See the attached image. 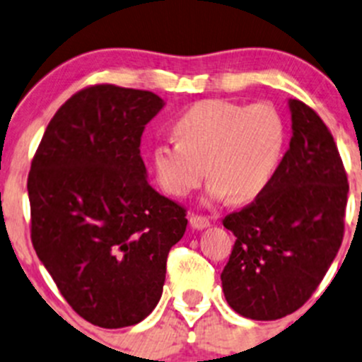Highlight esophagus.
<instances>
[{
  "label": "esophagus",
  "instance_id": "obj_1",
  "mask_svg": "<svg viewBox=\"0 0 362 362\" xmlns=\"http://www.w3.org/2000/svg\"><path fill=\"white\" fill-rule=\"evenodd\" d=\"M189 224H191V228H194V229H204L210 226V218L203 217V215H191V218H189Z\"/></svg>",
  "mask_w": 362,
  "mask_h": 362
}]
</instances>
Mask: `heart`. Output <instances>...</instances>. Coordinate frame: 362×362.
<instances>
[{"mask_svg":"<svg viewBox=\"0 0 362 362\" xmlns=\"http://www.w3.org/2000/svg\"><path fill=\"white\" fill-rule=\"evenodd\" d=\"M177 144L152 148V170L166 194L185 198L211 180V198L249 203L276 177L287 144V124L273 103L210 98L191 105L171 126Z\"/></svg>","mask_w":362,"mask_h":362,"instance_id":"heart-1","label":"heart"}]
</instances>
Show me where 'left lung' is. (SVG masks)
Wrapping results in <instances>:
<instances>
[{
  "label": "left lung",
  "instance_id": "left-lung-1",
  "mask_svg": "<svg viewBox=\"0 0 362 362\" xmlns=\"http://www.w3.org/2000/svg\"><path fill=\"white\" fill-rule=\"evenodd\" d=\"M293 138L259 198L222 218L236 236L221 280L226 301L247 319L275 320L301 308L337 257L349 182L329 127L291 100Z\"/></svg>",
  "mask_w": 362,
  "mask_h": 362
}]
</instances>
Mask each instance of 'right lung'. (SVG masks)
<instances>
[{
	"instance_id": "right-lung-1",
	"label": "right lung",
	"mask_w": 362,
	"mask_h": 362,
	"mask_svg": "<svg viewBox=\"0 0 362 362\" xmlns=\"http://www.w3.org/2000/svg\"><path fill=\"white\" fill-rule=\"evenodd\" d=\"M151 90L83 87L50 119L28 175L31 242L68 305L94 326L141 322L163 294L170 249L187 210L148 185Z\"/></svg>"
}]
</instances>
